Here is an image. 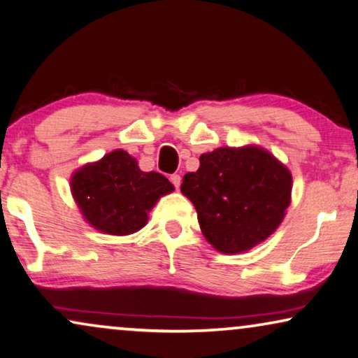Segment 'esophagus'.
Masks as SVG:
<instances>
[{"mask_svg":"<svg viewBox=\"0 0 358 358\" xmlns=\"http://www.w3.org/2000/svg\"><path fill=\"white\" fill-rule=\"evenodd\" d=\"M170 182L173 183V187H175L176 189H178V188H180V185H182V176L176 175V173H173V175L170 176Z\"/></svg>","mask_w":358,"mask_h":358,"instance_id":"1","label":"esophagus"}]
</instances>
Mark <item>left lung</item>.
Listing matches in <instances>:
<instances>
[{
	"label": "left lung",
	"mask_w": 358,
	"mask_h": 358,
	"mask_svg": "<svg viewBox=\"0 0 358 358\" xmlns=\"http://www.w3.org/2000/svg\"><path fill=\"white\" fill-rule=\"evenodd\" d=\"M293 178L282 162L257 145L219 147L183 176L203 236L222 254L250 250L280 226L292 201Z\"/></svg>",
	"instance_id": "1"
}]
</instances>
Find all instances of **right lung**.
Wrapping results in <instances>:
<instances>
[{
	"label": "right lung",
	"instance_id": "1",
	"mask_svg": "<svg viewBox=\"0 0 358 358\" xmlns=\"http://www.w3.org/2000/svg\"><path fill=\"white\" fill-rule=\"evenodd\" d=\"M70 188L85 221L111 236L141 231L147 213L175 189L162 173L142 171L134 157L121 149L76 170Z\"/></svg>",
	"mask_w": 358,
	"mask_h": 358
}]
</instances>
